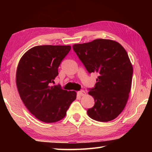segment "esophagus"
Wrapping results in <instances>:
<instances>
[{
    "label": "esophagus",
    "mask_w": 152,
    "mask_h": 152,
    "mask_svg": "<svg viewBox=\"0 0 152 152\" xmlns=\"http://www.w3.org/2000/svg\"><path fill=\"white\" fill-rule=\"evenodd\" d=\"M78 94L80 96H83L86 95V92H85V91H83V90H80V91H78Z\"/></svg>",
    "instance_id": "1"
}]
</instances>
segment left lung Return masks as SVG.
<instances>
[{"label": "left lung", "mask_w": 152, "mask_h": 152, "mask_svg": "<svg viewBox=\"0 0 152 152\" xmlns=\"http://www.w3.org/2000/svg\"><path fill=\"white\" fill-rule=\"evenodd\" d=\"M80 60L89 74H98L89 94L95 100L88 114L94 120L106 122L124 110L131 91L133 69L127 51L114 40L96 39L73 45Z\"/></svg>", "instance_id": "left-lung-1"}]
</instances>
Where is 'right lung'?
Returning a JSON list of instances; mask_svg holds the SVG:
<instances>
[{
  "mask_svg": "<svg viewBox=\"0 0 152 152\" xmlns=\"http://www.w3.org/2000/svg\"><path fill=\"white\" fill-rule=\"evenodd\" d=\"M70 46H38L28 50L19 61L16 84L23 102L39 120L53 123L62 119L76 99L74 91L51 86L58 68L69 53Z\"/></svg>",
  "mask_w": 152,
  "mask_h": 152,
  "instance_id": "add662e5",
  "label": "right lung"
}]
</instances>
